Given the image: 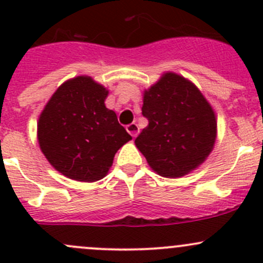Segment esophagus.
<instances>
[{
    "label": "esophagus",
    "instance_id": "esophagus-1",
    "mask_svg": "<svg viewBox=\"0 0 263 263\" xmlns=\"http://www.w3.org/2000/svg\"><path fill=\"white\" fill-rule=\"evenodd\" d=\"M126 129H127V132H128V134L131 135L132 137H136L137 135H139V132H140L139 126H137L136 123H131V124H128V126L126 127Z\"/></svg>",
    "mask_w": 263,
    "mask_h": 263
}]
</instances>
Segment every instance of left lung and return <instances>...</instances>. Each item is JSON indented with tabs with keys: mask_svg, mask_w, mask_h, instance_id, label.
Returning a JSON list of instances; mask_svg holds the SVG:
<instances>
[{
	"mask_svg": "<svg viewBox=\"0 0 263 263\" xmlns=\"http://www.w3.org/2000/svg\"><path fill=\"white\" fill-rule=\"evenodd\" d=\"M142 116L148 124L135 144L159 176H185L213 150L216 117L197 86L183 76L166 72L145 90Z\"/></svg>",
	"mask_w": 263,
	"mask_h": 263,
	"instance_id": "obj_1",
	"label": "left lung"
}]
</instances>
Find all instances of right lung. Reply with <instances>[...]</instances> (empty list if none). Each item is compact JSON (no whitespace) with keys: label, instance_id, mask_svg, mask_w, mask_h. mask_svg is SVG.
<instances>
[{"label":"right lung","instance_id":"obj_1","mask_svg":"<svg viewBox=\"0 0 263 263\" xmlns=\"http://www.w3.org/2000/svg\"><path fill=\"white\" fill-rule=\"evenodd\" d=\"M108 90L89 76L63 82L38 121V141L47 160L67 178H104L117 151L132 140L104 104Z\"/></svg>","mask_w":263,"mask_h":263}]
</instances>
